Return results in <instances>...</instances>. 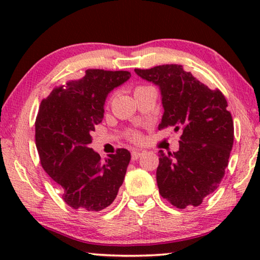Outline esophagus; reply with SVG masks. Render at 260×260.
Here are the masks:
<instances>
[{"label": "esophagus", "instance_id": "obj_1", "mask_svg": "<svg viewBox=\"0 0 260 260\" xmlns=\"http://www.w3.org/2000/svg\"><path fill=\"white\" fill-rule=\"evenodd\" d=\"M142 155H143V151H141V150H134L133 152H131V158H133L134 161H136V159L140 158Z\"/></svg>", "mask_w": 260, "mask_h": 260}]
</instances>
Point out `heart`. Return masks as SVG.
Returning <instances> with one entry per match:
<instances>
[{
	"label": "heart",
	"mask_w": 260,
	"mask_h": 260,
	"mask_svg": "<svg viewBox=\"0 0 260 260\" xmlns=\"http://www.w3.org/2000/svg\"><path fill=\"white\" fill-rule=\"evenodd\" d=\"M134 140L138 141V140H140V136H138V135H134Z\"/></svg>",
	"instance_id": "1"
}]
</instances>
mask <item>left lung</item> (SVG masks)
I'll use <instances>...</instances> for the list:
<instances>
[{"label": "left lung", "mask_w": 260, "mask_h": 260, "mask_svg": "<svg viewBox=\"0 0 260 260\" xmlns=\"http://www.w3.org/2000/svg\"><path fill=\"white\" fill-rule=\"evenodd\" d=\"M142 79L157 85L165 109L158 129L182 130L180 149L159 150L158 191L176 208L199 206L218 188L229 165L234 126L221 91L211 90L181 65L135 69Z\"/></svg>", "instance_id": "left-lung-1"}]
</instances>
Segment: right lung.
Returning a JSON list of instances; mask_svg holds the SVG:
<instances>
[{"mask_svg":"<svg viewBox=\"0 0 260 260\" xmlns=\"http://www.w3.org/2000/svg\"><path fill=\"white\" fill-rule=\"evenodd\" d=\"M131 77L127 71L86 70L81 79L55 87L40 104L35 144L42 168L79 212H98L115 200L131 155L118 149L104 161L90 148L108 94Z\"/></svg>","mask_w":260,"mask_h":260,"instance_id":"add662e5","label":"right lung"}]
</instances>
